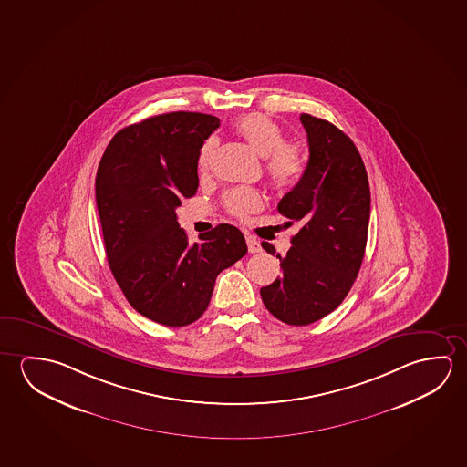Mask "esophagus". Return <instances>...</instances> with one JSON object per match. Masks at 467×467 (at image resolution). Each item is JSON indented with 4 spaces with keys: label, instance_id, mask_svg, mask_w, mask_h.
<instances>
[{
    "label": "esophagus",
    "instance_id": "1",
    "mask_svg": "<svg viewBox=\"0 0 467 467\" xmlns=\"http://www.w3.org/2000/svg\"><path fill=\"white\" fill-rule=\"evenodd\" d=\"M244 240H246V244H248V252L259 253L261 250H263V248H261V244H259L258 240H256L254 237H252V235H246Z\"/></svg>",
    "mask_w": 467,
    "mask_h": 467
}]
</instances>
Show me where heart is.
I'll use <instances>...</instances> for the list:
<instances>
[{"label":"heart","mask_w":467,"mask_h":467,"mask_svg":"<svg viewBox=\"0 0 467 467\" xmlns=\"http://www.w3.org/2000/svg\"><path fill=\"white\" fill-rule=\"evenodd\" d=\"M235 131L261 157H266V173L277 192H287L302 178L305 171L302 149L285 142V133L275 119L261 113H250L235 121ZM215 140L209 138L198 156L201 171H208L214 156ZM230 214L246 217L263 206V198L252 188H235L225 194Z\"/></svg>","instance_id":"b5f03b06"}]
</instances>
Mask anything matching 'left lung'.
<instances>
[{
	"label": "left lung",
	"mask_w": 467,
	"mask_h": 467,
	"mask_svg": "<svg viewBox=\"0 0 467 467\" xmlns=\"http://www.w3.org/2000/svg\"><path fill=\"white\" fill-rule=\"evenodd\" d=\"M300 121L310 157L277 206L300 230L287 254H277L282 275L259 292L267 310L292 326L311 325L342 304L362 266L370 221V185L356 144L326 119L302 113ZM263 248L275 253L267 242Z\"/></svg>",
	"instance_id": "8db88e82"
}]
</instances>
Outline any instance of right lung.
I'll return each instance as SVG.
<instances>
[{
    "mask_svg": "<svg viewBox=\"0 0 467 467\" xmlns=\"http://www.w3.org/2000/svg\"><path fill=\"white\" fill-rule=\"evenodd\" d=\"M221 125L196 111L162 113L126 126L100 159L96 200L111 275L126 300L159 325H192L208 308L221 271L244 258L242 232L230 225L190 244L178 206L198 190V156Z\"/></svg>",
    "mask_w": 467,
    "mask_h": 467,
    "instance_id": "1",
    "label": "right lung"
}]
</instances>
